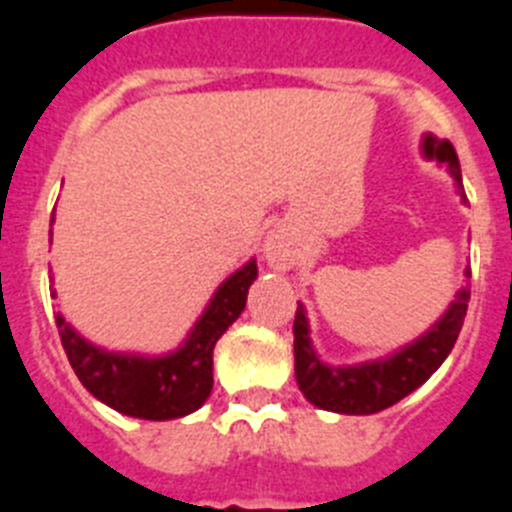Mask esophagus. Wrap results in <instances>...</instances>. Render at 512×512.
Instances as JSON below:
<instances>
[{
  "instance_id": "34e87169",
  "label": "esophagus",
  "mask_w": 512,
  "mask_h": 512,
  "mask_svg": "<svg viewBox=\"0 0 512 512\" xmlns=\"http://www.w3.org/2000/svg\"><path fill=\"white\" fill-rule=\"evenodd\" d=\"M262 257L268 262L273 270H291L296 265V257H299V250L296 244L291 242L286 231L275 229L265 237V244H262Z\"/></svg>"
}]
</instances>
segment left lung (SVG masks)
<instances>
[{
  "mask_svg": "<svg viewBox=\"0 0 512 512\" xmlns=\"http://www.w3.org/2000/svg\"><path fill=\"white\" fill-rule=\"evenodd\" d=\"M420 151L428 162H438L446 167L453 188L466 203L459 157H456L451 141L425 133ZM464 275L471 278L469 268L464 270ZM466 304H469V283L456 291L438 322L430 324L428 330L412 342L391 350L389 355H381V358L332 366L319 358L317 348L311 342L306 306L299 301L296 319H293V358H296V384H299L301 394L319 410L337 412V415H373V412L386 410L412 394L441 368L461 332Z\"/></svg>",
  "mask_w": 512,
  "mask_h": 512,
  "instance_id": "obj_1",
  "label": "left lung"
}]
</instances>
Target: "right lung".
I'll return each mask as SVG.
<instances>
[{"label": "right lung", "instance_id": "right-lung-1", "mask_svg": "<svg viewBox=\"0 0 512 512\" xmlns=\"http://www.w3.org/2000/svg\"><path fill=\"white\" fill-rule=\"evenodd\" d=\"M255 278L257 260L252 257L213 291L185 340L167 353L102 348L56 311L61 345L84 389L115 412L157 422L185 417L201 410L211 397L213 348L244 311L247 291ZM51 296L56 299V291H51Z\"/></svg>", "mask_w": 512, "mask_h": 512}]
</instances>
